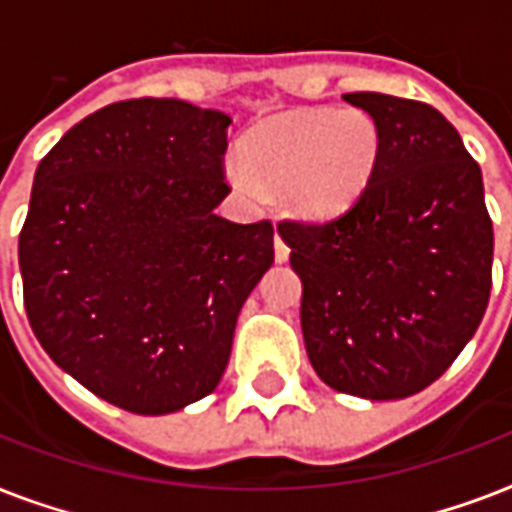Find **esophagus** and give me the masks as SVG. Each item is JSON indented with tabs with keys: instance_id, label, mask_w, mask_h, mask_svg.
<instances>
[{
	"instance_id": "obj_1",
	"label": "esophagus",
	"mask_w": 512,
	"mask_h": 512,
	"mask_svg": "<svg viewBox=\"0 0 512 512\" xmlns=\"http://www.w3.org/2000/svg\"><path fill=\"white\" fill-rule=\"evenodd\" d=\"M273 252H276V263H287V260H289L287 241L281 239L279 231H276V236H273Z\"/></svg>"
}]
</instances>
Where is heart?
Masks as SVG:
<instances>
[{
	"label": "heart",
	"mask_w": 512,
	"mask_h": 512,
	"mask_svg": "<svg viewBox=\"0 0 512 512\" xmlns=\"http://www.w3.org/2000/svg\"><path fill=\"white\" fill-rule=\"evenodd\" d=\"M228 159V183L249 201L268 191L303 220H335L356 207L380 167L382 135L372 114L356 106L297 108L257 124Z\"/></svg>",
	"instance_id": "obj_1"
}]
</instances>
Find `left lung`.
Here are the masks:
<instances>
[{
  "instance_id": "obj_1",
  "label": "left lung",
  "mask_w": 512,
  "mask_h": 512,
  "mask_svg": "<svg viewBox=\"0 0 512 512\" xmlns=\"http://www.w3.org/2000/svg\"><path fill=\"white\" fill-rule=\"evenodd\" d=\"M374 116L380 167L345 215L281 223L300 324L329 388L393 401L428 388L476 335L492 292L484 180L460 132L420 100L348 92Z\"/></svg>"
}]
</instances>
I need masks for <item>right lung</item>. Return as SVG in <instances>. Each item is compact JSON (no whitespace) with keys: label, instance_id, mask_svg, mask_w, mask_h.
<instances>
[{"label":"right lung","instance_id":"obj_1","mask_svg":"<svg viewBox=\"0 0 512 512\" xmlns=\"http://www.w3.org/2000/svg\"><path fill=\"white\" fill-rule=\"evenodd\" d=\"M231 116L122 100L58 140L34 175L18 260L28 324L108 404L170 414L209 396L273 225L215 215Z\"/></svg>","mask_w":512,"mask_h":512}]
</instances>
